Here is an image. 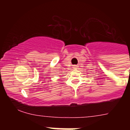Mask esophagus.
<instances>
[{
    "label": "esophagus",
    "instance_id": "1",
    "mask_svg": "<svg viewBox=\"0 0 130 130\" xmlns=\"http://www.w3.org/2000/svg\"><path fill=\"white\" fill-rule=\"evenodd\" d=\"M74 68H76V66H74Z\"/></svg>",
    "mask_w": 130,
    "mask_h": 130
}]
</instances>
